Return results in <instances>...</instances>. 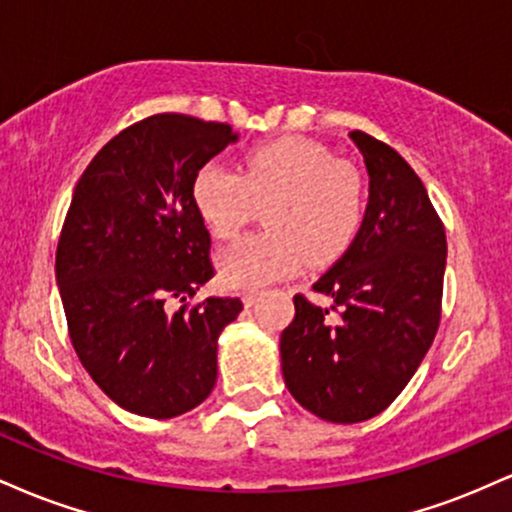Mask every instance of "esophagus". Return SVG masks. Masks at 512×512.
<instances>
[{"instance_id":"1","label":"esophagus","mask_w":512,"mask_h":512,"mask_svg":"<svg viewBox=\"0 0 512 512\" xmlns=\"http://www.w3.org/2000/svg\"><path fill=\"white\" fill-rule=\"evenodd\" d=\"M243 303H245V308H250V305H255L257 303V298H260V291H243Z\"/></svg>"}]
</instances>
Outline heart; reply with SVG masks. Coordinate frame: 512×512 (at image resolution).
I'll return each mask as SVG.
<instances>
[{
    "label": "heart",
    "instance_id": "obj_1",
    "mask_svg": "<svg viewBox=\"0 0 512 512\" xmlns=\"http://www.w3.org/2000/svg\"><path fill=\"white\" fill-rule=\"evenodd\" d=\"M192 204L207 231L231 240L267 207L269 231L219 255V276L233 289H257L342 255L363 219V180L349 161L303 137L250 149L240 173L207 163L192 180Z\"/></svg>",
    "mask_w": 512,
    "mask_h": 512
}]
</instances>
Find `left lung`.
Listing matches in <instances>:
<instances>
[{
	"label": "left lung",
	"mask_w": 512,
	"mask_h": 512,
	"mask_svg": "<svg viewBox=\"0 0 512 512\" xmlns=\"http://www.w3.org/2000/svg\"><path fill=\"white\" fill-rule=\"evenodd\" d=\"M349 137L370 178L366 216L342 260L313 284L330 308L296 296L279 342L293 399L332 424L373 419L407 387L438 332L448 257L419 175L370 134Z\"/></svg>",
	"instance_id": "obj_1"
}]
</instances>
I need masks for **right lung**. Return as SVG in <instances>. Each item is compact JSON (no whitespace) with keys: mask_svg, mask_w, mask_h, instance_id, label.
Here are the masks:
<instances>
[{"mask_svg":"<svg viewBox=\"0 0 512 512\" xmlns=\"http://www.w3.org/2000/svg\"><path fill=\"white\" fill-rule=\"evenodd\" d=\"M236 142L223 122L151 115L110 139L74 187L55 262L69 337L93 383L132 414L173 419L216 385L219 334L243 303H168L214 276L192 180Z\"/></svg>","mask_w":512,"mask_h":512,"instance_id":"right-lung-1","label":"right lung"}]
</instances>
